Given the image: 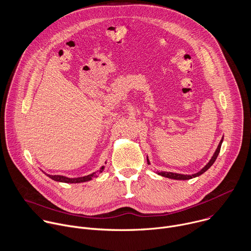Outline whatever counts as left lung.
<instances>
[{"label": "left lung", "instance_id": "8db88e82", "mask_svg": "<svg viewBox=\"0 0 251 251\" xmlns=\"http://www.w3.org/2000/svg\"><path fill=\"white\" fill-rule=\"evenodd\" d=\"M223 140H224V138L221 139V141H220V143H219V145H218V148L216 149V151H215L213 157L211 158V160L207 163V165H206L204 168H202L199 172H197V173H195V174H192V175H184V174H178V173H173V172H158L157 174H158V175H161V176H163V177L170 178V179H175V180H189V179H192V178H195V177H198V176H200V175H202V174L205 173V172L214 164V162L216 161V159H217V157H218V155H219V153H220V150H221V146H222ZM147 163L150 164V163H149V160H148V157H147Z\"/></svg>", "mask_w": 251, "mask_h": 251}]
</instances>
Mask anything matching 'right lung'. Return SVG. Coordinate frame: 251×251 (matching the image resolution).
<instances>
[{"label":"right lung","instance_id":"obj_1","mask_svg":"<svg viewBox=\"0 0 251 251\" xmlns=\"http://www.w3.org/2000/svg\"><path fill=\"white\" fill-rule=\"evenodd\" d=\"M105 166H103L101 169L99 170V173L103 172ZM49 178H51L52 180L54 181H57V182H63V183H82V182H87V181H90L92 180V178L94 177H97V173L94 172L92 174H89L87 176H84V177H78V178H68V177H65V176H61V175H49V174H46Z\"/></svg>","mask_w":251,"mask_h":251}]
</instances>
